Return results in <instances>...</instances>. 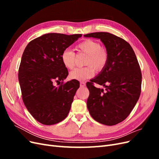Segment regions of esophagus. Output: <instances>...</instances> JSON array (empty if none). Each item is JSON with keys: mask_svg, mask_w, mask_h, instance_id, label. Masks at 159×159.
Instances as JSON below:
<instances>
[{"mask_svg": "<svg viewBox=\"0 0 159 159\" xmlns=\"http://www.w3.org/2000/svg\"><path fill=\"white\" fill-rule=\"evenodd\" d=\"M85 86V83L84 82V81H81L80 82V87L81 88H84Z\"/></svg>", "mask_w": 159, "mask_h": 159, "instance_id": "obj_1", "label": "esophagus"}]
</instances>
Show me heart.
<instances>
[{
  "mask_svg": "<svg viewBox=\"0 0 159 159\" xmlns=\"http://www.w3.org/2000/svg\"><path fill=\"white\" fill-rule=\"evenodd\" d=\"M78 50L87 55L83 68H78L72 70L70 76L71 79L84 81L91 78L96 71L102 70L108 61V53L103 48L101 47L98 42L93 40H85L78 46ZM75 53L70 49H66L61 54L62 64L68 69H72L75 65Z\"/></svg>",
  "mask_w": 159,
  "mask_h": 159,
  "instance_id": "1",
  "label": "heart"
}]
</instances>
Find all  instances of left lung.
<instances>
[{"label":"left lung","mask_w":159,"mask_h":159,"mask_svg":"<svg viewBox=\"0 0 159 159\" xmlns=\"http://www.w3.org/2000/svg\"><path fill=\"white\" fill-rule=\"evenodd\" d=\"M84 37L99 39L108 53L106 66L86 84L89 91L88 109L96 121L114 125L129 116L139 98L140 67L132 47L122 38L108 32L91 33ZM93 82L103 85L106 91L95 88Z\"/></svg>","instance_id":"left-lung-1"}]
</instances>
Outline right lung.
Segmentation results:
<instances>
[{"label":"right lung","mask_w":159,"mask_h":159,"mask_svg":"<svg viewBox=\"0 0 159 159\" xmlns=\"http://www.w3.org/2000/svg\"><path fill=\"white\" fill-rule=\"evenodd\" d=\"M82 36L48 33L28 43L23 52L18 81L24 103L36 121L50 125L68 116L80 82L68 81L59 87L54 81H64L68 75L61 54Z\"/></svg>","instance_id":"add662e5"}]
</instances>
